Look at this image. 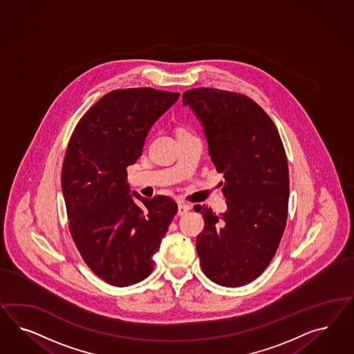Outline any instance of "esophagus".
<instances>
[{"mask_svg": "<svg viewBox=\"0 0 354 354\" xmlns=\"http://www.w3.org/2000/svg\"><path fill=\"white\" fill-rule=\"evenodd\" d=\"M189 210H191V205L185 204V203L178 204V215L183 216V215L187 214Z\"/></svg>", "mask_w": 354, "mask_h": 354, "instance_id": "esophagus-1", "label": "esophagus"}]
</instances>
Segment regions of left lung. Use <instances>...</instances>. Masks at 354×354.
<instances>
[{
    "label": "left lung",
    "mask_w": 354,
    "mask_h": 354,
    "mask_svg": "<svg viewBox=\"0 0 354 354\" xmlns=\"http://www.w3.org/2000/svg\"><path fill=\"white\" fill-rule=\"evenodd\" d=\"M204 127L209 156L225 176L227 210L205 205L196 249L205 275L223 287L258 278L277 253L288 215L290 174L274 122L252 98L214 88L183 93Z\"/></svg>",
    "instance_id": "8db88e82"
}]
</instances>
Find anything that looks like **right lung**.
Instances as JSON below:
<instances>
[{
	"label": "right lung",
	"mask_w": 354,
	"mask_h": 354,
	"mask_svg": "<svg viewBox=\"0 0 354 354\" xmlns=\"http://www.w3.org/2000/svg\"><path fill=\"white\" fill-rule=\"evenodd\" d=\"M153 88L115 89L100 98L70 138L62 192L70 232L86 266L115 287L148 278L176 203L129 194L127 167L138 161L154 122L179 98Z\"/></svg>",
	"instance_id": "add662e5"
}]
</instances>
